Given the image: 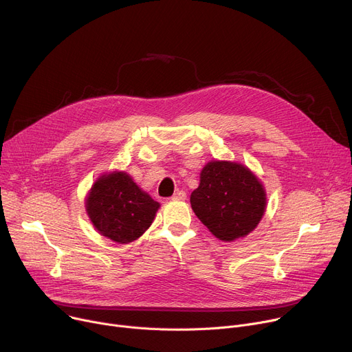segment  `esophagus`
Listing matches in <instances>:
<instances>
[{
	"label": "esophagus",
	"instance_id": "34e87169",
	"mask_svg": "<svg viewBox=\"0 0 352 352\" xmlns=\"http://www.w3.org/2000/svg\"><path fill=\"white\" fill-rule=\"evenodd\" d=\"M171 199H173V200H185V199H186V192H185V190H177V192L173 195Z\"/></svg>",
	"mask_w": 352,
	"mask_h": 352
}]
</instances>
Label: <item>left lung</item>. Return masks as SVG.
Listing matches in <instances>:
<instances>
[{
    "mask_svg": "<svg viewBox=\"0 0 352 352\" xmlns=\"http://www.w3.org/2000/svg\"><path fill=\"white\" fill-rule=\"evenodd\" d=\"M190 206L213 235L234 241L259 224L266 209V193L258 178L242 164L210 162L200 173Z\"/></svg>",
    "mask_w": 352,
    "mask_h": 352,
    "instance_id": "1",
    "label": "left lung"
}]
</instances>
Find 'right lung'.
Here are the masks:
<instances>
[{"label":"right lung","mask_w":352,"mask_h":352,"mask_svg":"<svg viewBox=\"0 0 352 352\" xmlns=\"http://www.w3.org/2000/svg\"><path fill=\"white\" fill-rule=\"evenodd\" d=\"M159 208V202L140 190L125 173L103 175L86 200V210L96 230L118 243L139 238L152 224Z\"/></svg>","instance_id":"add662e5"}]
</instances>
